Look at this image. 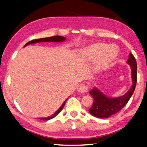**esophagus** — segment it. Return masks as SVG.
I'll use <instances>...</instances> for the list:
<instances>
[{"label": "esophagus", "mask_w": 147, "mask_h": 147, "mask_svg": "<svg viewBox=\"0 0 147 147\" xmlns=\"http://www.w3.org/2000/svg\"><path fill=\"white\" fill-rule=\"evenodd\" d=\"M77 90H78V92L80 93H85L87 92L88 88L86 85L84 84H82L79 85Z\"/></svg>", "instance_id": "obj_1"}]
</instances>
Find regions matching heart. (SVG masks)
<instances>
[{
  "label": "heart",
  "mask_w": 147,
  "mask_h": 147,
  "mask_svg": "<svg viewBox=\"0 0 147 147\" xmlns=\"http://www.w3.org/2000/svg\"><path fill=\"white\" fill-rule=\"evenodd\" d=\"M118 51V48L114 45L108 46L105 43L97 42L85 48L84 55L85 59L89 62L96 59L95 70L101 71L106 69L113 62L116 57Z\"/></svg>",
  "instance_id": "obj_1"
}]
</instances>
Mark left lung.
<instances>
[{
	"instance_id": "left-lung-1",
	"label": "left lung",
	"mask_w": 147,
	"mask_h": 147,
	"mask_svg": "<svg viewBox=\"0 0 147 147\" xmlns=\"http://www.w3.org/2000/svg\"><path fill=\"white\" fill-rule=\"evenodd\" d=\"M127 63L132 70V85L126 94L122 96L112 98L105 96L99 90L92 89L89 94L94 98L92 106L89 109V113L93 116L99 118H109L121 110L129 101L134 93L137 82V63L132 53H130Z\"/></svg>"
}]
</instances>
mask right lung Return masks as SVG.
<instances>
[{"label":"right lung","mask_w":147,"mask_h":147,"mask_svg":"<svg viewBox=\"0 0 147 147\" xmlns=\"http://www.w3.org/2000/svg\"><path fill=\"white\" fill-rule=\"evenodd\" d=\"M65 38L64 37H63L62 36H51V37H47V38H38V39H34V40H31L29 41V42H28L27 44H26L25 45L26 46H27V45L28 44H33V43H37V42H62L63 40H65ZM68 99V98H67ZM67 99L63 103V104L62 105V106L60 107L59 108V109L55 113H54L53 114L52 116H51L49 117H47V118H39L41 120H49L51 119H52L53 118H55V117L56 116H57L58 114H59L60 113V111L62 110L63 107H64L65 104V102L67 100Z\"/></svg>","instance_id":"obj_1"}]
</instances>
